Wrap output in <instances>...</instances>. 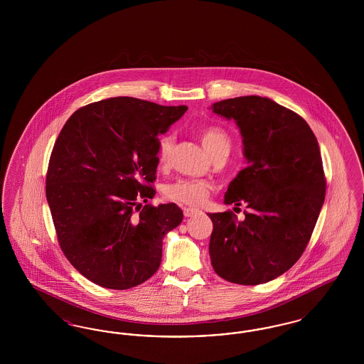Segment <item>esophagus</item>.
<instances>
[{"instance_id": "1", "label": "esophagus", "mask_w": 364, "mask_h": 364, "mask_svg": "<svg viewBox=\"0 0 364 364\" xmlns=\"http://www.w3.org/2000/svg\"><path fill=\"white\" fill-rule=\"evenodd\" d=\"M200 210L199 208H184V215L186 217H192V215H195V214H198Z\"/></svg>"}]
</instances>
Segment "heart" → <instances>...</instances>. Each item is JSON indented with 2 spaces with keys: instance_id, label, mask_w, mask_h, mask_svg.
I'll return each instance as SVG.
<instances>
[{
  "instance_id": "b5f03b06",
  "label": "heart",
  "mask_w": 364,
  "mask_h": 364,
  "mask_svg": "<svg viewBox=\"0 0 364 364\" xmlns=\"http://www.w3.org/2000/svg\"><path fill=\"white\" fill-rule=\"evenodd\" d=\"M200 139L210 156L220 150H229L230 139L225 129L220 125H208L200 131ZM174 136L172 134H165L158 140L156 158L159 165L165 166L169 164L173 151ZM211 186L203 180H188L180 178L172 184L166 186L164 195L168 200L180 205L199 206L206 202L210 195Z\"/></svg>"
}]
</instances>
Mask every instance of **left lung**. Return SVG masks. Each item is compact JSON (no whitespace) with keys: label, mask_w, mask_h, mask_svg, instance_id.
Here are the masks:
<instances>
[{"label":"left lung","mask_w":364,"mask_h":364,"mask_svg":"<svg viewBox=\"0 0 364 364\" xmlns=\"http://www.w3.org/2000/svg\"><path fill=\"white\" fill-rule=\"evenodd\" d=\"M213 112L237 122L248 164L230 181L225 205L250 211L244 221L229 210L208 214L211 264L229 282L264 284L289 270L311 239L326 193L319 146L301 116L269 98L224 100Z\"/></svg>","instance_id":"1"}]
</instances>
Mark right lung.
<instances>
[{
	"instance_id": "add662e5",
	"label": "right lung",
	"mask_w": 364,
	"mask_h": 364,
	"mask_svg": "<svg viewBox=\"0 0 364 364\" xmlns=\"http://www.w3.org/2000/svg\"><path fill=\"white\" fill-rule=\"evenodd\" d=\"M187 109L116 97L77 109L63 127L46 198L61 251L94 284L129 289L158 270L162 239L183 211L139 202L156 195L158 136Z\"/></svg>"
}]
</instances>
